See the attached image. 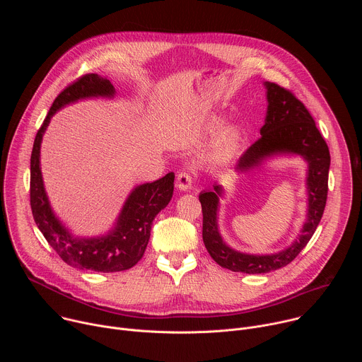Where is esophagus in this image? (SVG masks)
Returning a JSON list of instances; mask_svg holds the SVG:
<instances>
[{
  "label": "esophagus",
  "instance_id": "1",
  "mask_svg": "<svg viewBox=\"0 0 362 362\" xmlns=\"http://www.w3.org/2000/svg\"><path fill=\"white\" fill-rule=\"evenodd\" d=\"M176 183H177V187L180 190H187V189L192 187L193 177H192V175L189 172H180L177 175V182Z\"/></svg>",
  "mask_w": 362,
  "mask_h": 362
}]
</instances>
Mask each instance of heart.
<instances>
[{"label":"heart","instance_id":"heart-1","mask_svg":"<svg viewBox=\"0 0 362 362\" xmlns=\"http://www.w3.org/2000/svg\"><path fill=\"white\" fill-rule=\"evenodd\" d=\"M221 124H222V120L219 117H215L212 119L209 129L216 130L218 127H221ZM240 141H242V130L239 126H230L225 129L211 147V160L225 162L230 159L239 148Z\"/></svg>","mask_w":362,"mask_h":362}]
</instances>
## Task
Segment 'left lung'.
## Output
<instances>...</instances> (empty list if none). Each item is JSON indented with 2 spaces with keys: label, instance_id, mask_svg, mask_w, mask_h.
I'll use <instances>...</instances> for the list:
<instances>
[{
  "label": "left lung",
  "instance_id": "1",
  "mask_svg": "<svg viewBox=\"0 0 362 362\" xmlns=\"http://www.w3.org/2000/svg\"><path fill=\"white\" fill-rule=\"evenodd\" d=\"M265 86L269 103L267 122L261 129V137L242 154L238 170L243 172L259 165L264 158L274 153L300 154L309 165L306 180L309 194L308 219L299 238L288 249L275 255H246L225 245L218 232L216 214L222 193L221 186H215L212 192L200 193L204 246L216 264L233 272L267 274L291 264L313 238L327 204L331 156L325 139L311 113L291 90L276 83H265Z\"/></svg>",
  "mask_w": 362,
  "mask_h": 362
}]
</instances>
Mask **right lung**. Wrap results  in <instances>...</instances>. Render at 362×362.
Listing matches in <instances>:
<instances>
[{"label":"right lung","instance_id":"right-lung-1","mask_svg":"<svg viewBox=\"0 0 362 362\" xmlns=\"http://www.w3.org/2000/svg\"><path fill=\"white\" fill-rule=\"evenodd\" d=\"M113 94V84L97 74H86L70 83L56 97L38 129L30 162V204L38 229L67 265L95 272L126 271L141 259L151 223L170 202L175 183V173L170 172L156 182L136 187L126 200L115 229L98 239H74L51 212L40 170L41 139L51 116L78 98Z\"/></svg>","mask_w":362,"mask_h":362}]
</instances>
